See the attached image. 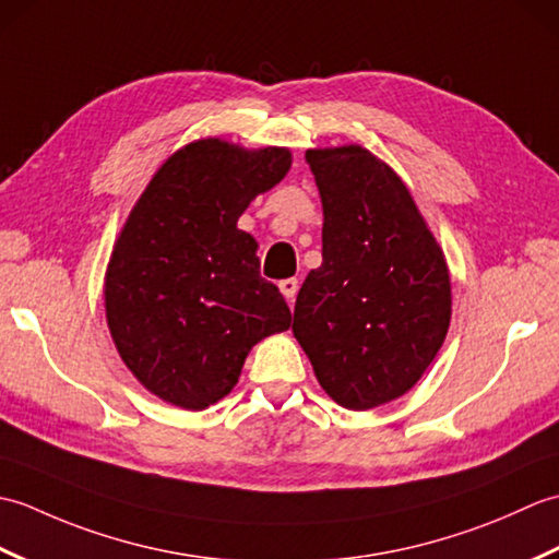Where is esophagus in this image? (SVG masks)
I'll use <instances>...</instances> for the list:
<instances>
[{
	"mask_svg": "<svg viewBox=\"0 0 559 559\" xmlns=\"http://www.w3.org/2000/svg\"><path fill=\"white\" fill-rule=\"evenodd\" d=\"M278 288H281V293H283V295H286V300H288V302H293V300H295V295H298L300 283H298V278H283V281L278 283Z\"/></svg>",
	"mask_w": 559,
	"mask_h": 559,
	"instance_id": "esophagus-1",
	"label": "esophagus"
}]
</instances>
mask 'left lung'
<instances>
[{
    "label": "left lung",
    "instance_id": "1",
    "mask_svg": "<svg viewBox=\"0 0 559 559\" xmlns=\"http://www.w3.org/2000/svg\"><path fill=\"white\" fill-rule=\"evenodd\" d=\"M324 206L322 266L295 300L293 334L319 384L367 411L418 382L442 348L451 283L411 192L362 146L307 151Z\"/></svg>",
    "mask_w": 559,
    "mask_h": 559
}]
</instances>
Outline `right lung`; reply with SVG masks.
Wrapping results in <instances>:
<instances>
[{
  "mask_svg": "<svg viewBox=\"0 0 559 559\" xmlns=\"http://www.w3.org/2000/svg\"><path fill=\"white\" fill-rule=\"evenodd\" d=\"M290 168L288 148L204 139L177 151L129 213L105 276L124 365L153 394L204 411L237 384L254 343L290 326L237 218Z\"/></svg>",
  "mask_w": 559,
  "mask_h": 559,
  "instance_id": "obj_1",
  "label": "right lung"
}]
</instances>
